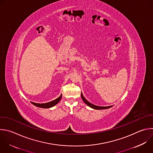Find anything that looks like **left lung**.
I'll list each match as a JSON object with an SVG mask.
<instances>
[{
    "mask_svg": "<svg viewBox=\"0 0 153 153\" xmlns=\"http://www.w3.org/2000/svg\"><path fill=\"white\" fill-rule=\"evenodd\" d=\"M81 97L83 100V101H84V102L85 103L86 105H87L88 106H89L90 108H92V109H97V110H101V109H109L110 108H111L112 106H96V105H94L92 103H91L90 102H89V101L88 100H86V98L83 97V94H81Z\"/></svg>",
    "mask_w": 153,
    "mask_h": 153,
    "instance_id": "1",
    "label": "left lung"
}]
</instances>
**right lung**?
Listing matches in <instances>:
<instances>
[{
	"mask_svg": "<svg viewBox=\"0 0 153 153\" xmlns=\"http://www.w3.org/2000/svg\"><path fill=\"white\" fill-rule=\"evenodd\" d=\"M62 98V94L56 99H55V100H53L50 102H48L46 103H33V102H31L34 106H36L38 108H52L54 106H55L56 104H58L59 103V101L61 100Z\"/></svg>",
	"mask_w": 153,
	"mask_h": 153,
	"instance_id": "1",
	"label": "right lung"
}]
</instances>
